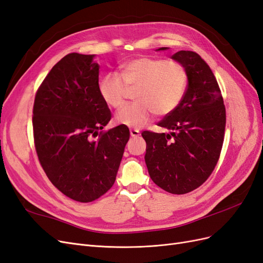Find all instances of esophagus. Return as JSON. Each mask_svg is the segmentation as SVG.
I'll use <instances>...</instances> for the list:
<instances>
[{"label":"esophagus","instance_id":"34e87169","mask_svg":"<svg viewBox=\"0 0 263 263\" xmlns=\"http://www.w3.org/2000/svg\"><path fill=\"white\" fill-rule=\"evenodd\" d=\"M130 136L132 137H138L139 135H140V132H139V129H130Z\"/></svg>","mask_w":263,"mask_h":263}]
</instances>
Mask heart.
I'll use <instances>...</instances> for the list:
<instances>
[{"label": "heart", "mask_w": 263, "mask_h": 263, "mask_svg": "<svg viewBox=\"0 0 263 263\" xmlns=\"http://www.w3.org/2000/svg\"><path fill=\"white\" fill-rule=\"evenodd\" d=\"M187 85V70L178 60L156 57L133 58L119 66V74L109 72L99 81L102 100L112 108L124 105L129 90L136 102L116 114V122L142 127L154 116H166L178 108Z\"/></svg>", "instance_id": "obj_1"}]
</instances>
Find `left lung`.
<instances>
[{"mask_svg":"<svg viewBox=\"0 0 263 263\" xmlns=\"http://www.w3.org/2000/svg\"><path fill=\"white\" fill-rule=\"evenodd\" d=\"M172 58L185 66L187 87L178 108L158 123L171 133L145 130L141 136L151 180L171 194H186L201 186L218 162L226 108L216 78L200 54L180 50Z\"/></svg>","mask_w":263,"mask_h":263,"instance_id":"1","label":"left lung"}]
</instances>
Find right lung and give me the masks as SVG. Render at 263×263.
<instances>
[{
	"instance_id": "obj_1",
	"label": "right lung",
	"mask_w": 263,
	"mask_h": 263,
	"mask_svg": "<svg viewBox=\"0 0 263 263\" xmlns=\"http://www.w3.org/2000/svg\"><path fill=\"white\" fill-rule=\"evenodd\" d=\"M93 54L72 52L58 61L39 85L33 107L38 160L61 193L81 203L113 186L129 129L102 130L110 110L99 93Z\"/></svg>"
}]
</instances>
